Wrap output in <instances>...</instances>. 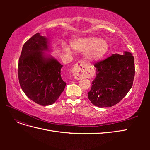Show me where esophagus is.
I'll return each mask as SVG.
<instances>
[{
  "label": "esophagus",
  "instance_id": "34e87169",
  "mask_svg": "<svg viewBox=\"0 0 150 150\" xmlns=\"http://www.w3.org/2000/svg\"><path fill=\"white\" fill-rule=\"evenodd\" d=\"M86 67L84 62L82 61H79L74 65L72 72L73 76L76 79H81L86 76Z\"/></svg>",
  "mask_w": 150,
  "mask_h": 150
}]
</instances>
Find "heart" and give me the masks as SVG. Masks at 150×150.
Here are the masks:
<instances>
[{"label": "heart", "mask_w": 150, "mask_h": 150, "mask_svg": "<svg viewBox=\"0 0 150 150\" xmlns=\"http://www.w3.org/2000/svg\"><path fill=\"white\" fill-rule=\"evenodd\" d=\"M71 46L75 51L86 52V57L89 61H96L101 59L107 53L109 45L106 40L96 37L78 38L72 40ZM64 51L70 52L71 49L64 45Z\"/></svg>", "instance_id": "1"}]
</instances>
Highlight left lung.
<instances>
[{"instance_id": "1", "label": "left lung", "mask_w": 150, "mask_h": 150, "mask_svg": "<svg viewBox=\"0 0 150 150\" xmlns=\"http://www.w3.org/2000/svg\"><path fill=\"white\" fill-rule=\"evenodd\" d=\"M96 76L88 93L94 106L104 108L116 105L128 94L135 74L134 57L129 52L113 54L96 62Z\"/></svg>"}]
</instances>
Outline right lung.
I'll return each instance as SVG.
<instances>
[{
	"label": "right lung",
	"mask_w": 150,
	"mask_h": 150,
	"mask_svg": "<svg viewBox=\"0 0 150 150\" xmlns=\"http://www.w3.org/2000/svg\"><path fill=\"white\" fill-rule=\"evenodd\" d=\"M48 40L39 33L34 34L22 47L18 64L21 87L32 101L42 106L51 105L64 91L59 62L52 57L46 58L43 51L48 49Z\"/></svg>",
	"instance_id": "1"
}]
</instances>
